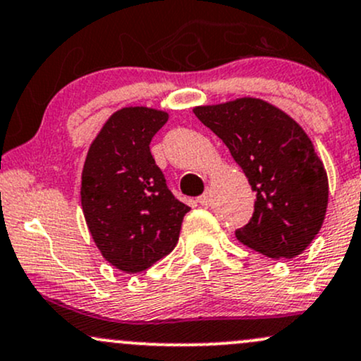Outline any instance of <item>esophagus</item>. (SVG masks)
Here are the masks:
<instances>
[{
    "instance_id": "1",
    "label": "esophagus",
    "mask_w": 361,
    "mask_h": 361,
    "mask_svg": "<svg viewBox=\"0 0 361 361\" xmlns=\"http://www.w3.org/2000/svg\"><path fill=\"white\" fill-rule=\"evenodd\" d=\"M197 202H199L200 206H206V207L211 206V204H212V193L209 190H207L206 193H202V195L197 199Z\"/></svg>"
}]
</instances>
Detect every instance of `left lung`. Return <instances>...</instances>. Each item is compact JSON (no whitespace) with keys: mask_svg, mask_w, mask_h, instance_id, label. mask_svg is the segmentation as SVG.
I'll return each mask as SVG.
<instances>
[{"mask_svg":"<svg viewBox=\"0 0 361 361\" xmlns=\"http://www.w3.org/2000/svg\"><path fill=\"white\" fill-rule=\"evenodd\" d=\"M193 114L228 147L256 192L238 240L268 257L292 259L322 228L329 200L324 164L302 128L257 98L195 107Z\"/></svg>","mask_w":361,"mask_h":361,"instance_id":"left-lung-1","label":"left lung"}]
</instances>
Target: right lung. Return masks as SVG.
I'll use <instances>...</instances> for the list:
<instances>
[{"mask_svg":"<svg viewBox=\"0 0 361 361\" xmlns=\"http://www.w3.org/2000/svg\"><path fill=\"white\" fill-rule=\"evenodd\" d=\"M168 114L147 107L117 111L86 155L81 204L102 256L119 270L138 273L176 247L190 211L166 185L150 154Z\"/></svg>","mask_w":361,"mask_h":361,"instance_id":"obj_1","label":"right lung"}]
</instances>
